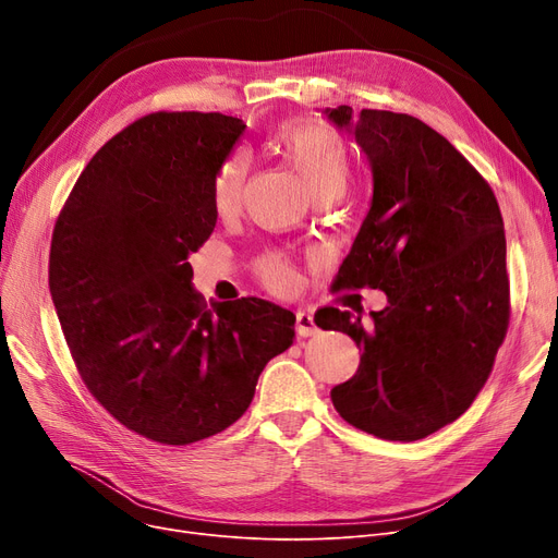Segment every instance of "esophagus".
<instances>
[{
    "label": "esophagus",
    "instance_id": "obj_1",
    "mask_svg": "<svg viewBox=\"0 0 558 558\" xmlns=\"http://www.w3.org/2000/svg\"><path fill=\"white\" fill-rule=\"evenodd\" d=\"M296 332L301 337H314L318 332L316 320H314V316L310 312H305V310L296 312Z\"/></svg>",
    "mask_w": 558,
    "mask_h": 558
}]
</instances>
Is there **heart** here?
<instances>
[{"mask_svg": "<svg viewBox=\"0 0 558 558\" xmlns=\"http://www.w3.org/2000/svg\"><path fill=\"white\" fill-rule=\"evenodd\" d=\"M276 142L289 162L299 169L312 194L345 190L350 179V154L348 144L335 129L316 120H296L278 129ZM246 173V151H234L221 162L210 187V203L217 215L226 217L240 208ZM262 276L271 287L284 289L291 282V267L282 257L274 255L264 259Z\"/></svg>", "mask_w": 558, "mask_h": 558, "instance_id": "obj_1", "label": "heart"}]
</instances>
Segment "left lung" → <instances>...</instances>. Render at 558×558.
<instances>
[{"label":"left lung","instance_id":"8db88e82","mask_svg":"<svg viewBox=\"0 0 558 558\" xmlns=\"http://www.w3.org/2000/svg\"><path fill=\"white\" fill-rule=\"evenodd\" d=\"M324 114L364 151L373 196L337 287L383 289L371 324L324 307L318 328L362 350L330 391L343 421L389 441H418L457 421L488 379L509 326L507 242L488 183L416 117L350 106Z\"/></svg>","mask_w":558,"mask_h":558}]
</instances>
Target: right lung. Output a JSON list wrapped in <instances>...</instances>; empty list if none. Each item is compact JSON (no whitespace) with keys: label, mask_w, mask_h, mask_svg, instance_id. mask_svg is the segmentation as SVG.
I'll list each match as a JSON object with an SVG mask.
<instances>
[{"label":"right lung","mask_w":558,"mask_h":558,"mask_svg":"<svg viewBox=\"0 0 558 558\" xmlns=\"http://www.w3.org/2000/svg\"><path fill=\"white\" fill-rule=\"evenodd\" d=\"M246 124L154 112L108 140L56 221L49 289L85 387L129 429L167 446L223 432L294 341L296 316L262 301H201L190 255L210 238V187Z\"/></svg>","instance_id":"obj_1"}]
</instances>
